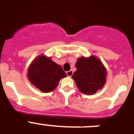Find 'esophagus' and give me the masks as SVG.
I'll use <instances>...</instances> for the list:
<instances>
[{"label":"esophagus","mask_w":134,"mask_h":134,"mask_svg":"<svg viewBox=\"0 0 134 134\" xmlns=\"http://www.w3.org/2000/svg\"><path fill=\"white\" fill-rule=\"evenodd\" d=\"M66 75L68 76V77H71L73 74V71L72 70H69L66 72Z\"/></svg>","instance_id":"34e87169"}]
</instances>
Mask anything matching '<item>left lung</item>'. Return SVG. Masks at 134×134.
Wrapping results in <instances>:
<instances>
[{
  "mask_svg": "<svg viewBox=\"0 0 134 134\" xmlns=\"http://www.w3.org/2000/svg\"><path fill=\"white\" fill-rule=\"evenodd\" d=\"M76 71L72 79L81 93L92 94L102 88L107 76L106 69L96 57H82L79 58L75 65Z\"/></svg>",
  "mask_w": 134,
  "mask_h": 134,
  "instance_id": "left-lung-1",
  "label": "left lung"
}]
</instances>
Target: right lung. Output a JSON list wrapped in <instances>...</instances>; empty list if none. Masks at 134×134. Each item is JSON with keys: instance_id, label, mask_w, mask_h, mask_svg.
Wrapping results in <instances>:
<instances>
[{"instance_id": "1", "label": "right lung", "mask_w": 134, "mask_h": 134, "mask_svg": "<svg viewBox=\"0 0 134 134\" xmlns=\"http://www.w3.org/2000/svg\"><path fill=\"white\" fill-rule=\"evenodd\" d=\"M27 76L35 87L43 93L51 92L56 88L61 79L66 74L62 66L44 55L34 60L28 69Z\"/></svg>"}]
</instances>
